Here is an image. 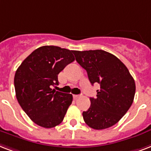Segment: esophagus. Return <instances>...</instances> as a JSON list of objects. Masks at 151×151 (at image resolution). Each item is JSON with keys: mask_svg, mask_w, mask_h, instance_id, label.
<instances>
[{"mask_svg": "<svg viewBox=\"0 0 151 151\" xmlns=\"http://www.w3.org/2000/svg\"><path fill=\"white\" fill-rule=\"evenodd\" d=\"M73 98H74V99H79V95H77V94H75V95H73Z\"/></svg>", "mask_w": 151, "mask_h": 151, "instance_id": "34e87169", "label": "esophagus"}]
</instances>
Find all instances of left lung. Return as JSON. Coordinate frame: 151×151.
<instances>
[{
	"label": "left lung",
	"instance_id": "8db88e82",
	"mask_svg": "<svg viewBox=\"0 0 151 151\" xmlns=\"http://www.w3.org/2000/svg\"><path fill=\"white\" fill-rule=\"evenodd\" d=\"M76 61L86 70L92 85L98 83L95 99L83 113L85 123L96 130L116 124L123 117L134 100L135 83L125 65L114 55L101 50H73Z\"/></svg>",
	"mask_w": 151,
	"mask_h": 151
}]
</instances>
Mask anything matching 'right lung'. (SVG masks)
Wrapping results in <instances>:
<instances>
[{
    "label": "right lung",
    "instance_id": "add662e5",
    "mask_svg": "<svg viewBox=\"0 0 151 151\" xmlns=\"http://www.w3.org/2000/svg\"><path fill=\"white\" fill-rule=\"evenodd\" d=\"M74 60L72 50L45 45L31 52L16 70V99L36 124L51 128L64 120L72 95L56 91L52 86L58 85V74Z\"/></svg>",
    "mask_w": 151,
    "mask_h": 151
}]
</instances>
